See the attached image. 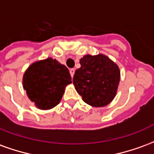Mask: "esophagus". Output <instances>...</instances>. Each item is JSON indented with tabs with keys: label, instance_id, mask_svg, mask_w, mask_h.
<instances>
[{
	"label": "esophagus",
	"instance_id": "1",
	"mask_svg": "<svg viewBox=\"0 0 154 154\" xmlns=\"http://www.w3.org/2000/svg\"><path fill=\"white\" fill-rule=\"evenodd\" d=\"M70 74H71V76H72V77H73L74 76V73H75V69L74 68H72V69H70Z\"/></svg>",
	"mask_w": 154,
	"mask_h": 154
}]
</instances>
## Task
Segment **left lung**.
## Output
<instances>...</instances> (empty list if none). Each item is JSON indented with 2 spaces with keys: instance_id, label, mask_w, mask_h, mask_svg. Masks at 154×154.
Instances as JSON below:
<instances>
[{
  "instance_id": "obj_1",
  "label": "left lung",
  "mask_w": 154,
  "mask_h": 154,
  "mask_svg": "<svg viewBox=\"0 0 154 154\" xmlns=\"http://www.w3.org/2000/svg\"><path fill=\"white\" fill-rule=\"evenodd\" d=\"M81 67L75 72L73 85L84 102L103 107L116 97L120 81L118 65L104 54H87L80 59Z\"/></svg>"
}]
</instances>
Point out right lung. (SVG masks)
<instances>
[{
    "instance_id": "right-lung-1",
    "label": "right lung",
    "mask_w": 154,
    "mask_h": 154,
    "mask_svg": "<svg viewBox=\"0 0 154 154\" xmlns=\"http://www.w3.org/2000/svg\"><path fill=\"white\" fill-rule=\"evenodd\" d=\"M72 77L67 67L48 57L36 61L23 76V87L29 99L40 110H50L59 104Z\"/></svg>"
}]
</instances>
